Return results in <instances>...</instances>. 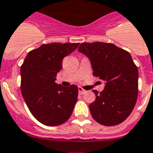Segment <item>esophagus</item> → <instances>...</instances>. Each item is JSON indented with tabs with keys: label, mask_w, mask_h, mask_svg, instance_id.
<instances>
[{
	"label": "esophagus",
	"mask_w": 153,
	"mask_h": 153,
	"mask_svg": "<svg viewBox=\"0 0 153 153\" xmlns=\"http://www.w3.org/2000/svg\"><path fill=\"white\" fill-rule=\"evenodd\" d=\"M85 92H86V91L84 90V89H83L82 87H79V94L82 95V94H84V93H85Z\"/></svg>",
	"instance_id": "34e87169"
}]
</instances>
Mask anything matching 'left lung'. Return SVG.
Wrapping results in <instances>:
<instances>
[{"instance_id":"8db88e82","label":"left lung","mask_w":153,"mask_h":153,"mask_svg":"<svg viewBox=\"0 0 153 153\" xmlns=\"http://www.w3.org/2000/svg\"><path fill=\"white\" fill-rule=\"evenodd\" d=\"M79 51L89 58L93 76L106 82L96 100L89 105L91 115L104 126H114L127 119L135 106L138 91V68L128 51L113 43H82Z\"/></svg>"}]
</instances>
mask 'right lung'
<instances>
[{"label":"right lung","instance_id":"1","mask_svg":"<svg viewBox=\"0 0 153 153\" xmlns=\"http://www.w3.org/2000/svg\"><path fill=\"white\" fill-rule=\"evenodd\" d=\"M79 43L42 44L29 51L21 66V91L33 116L47 126H58L68 120L78 100L75 85L64 87L55 82L63 58Z\"/></svg>","mask_w":153,"mask_h":153}]
</instances>
